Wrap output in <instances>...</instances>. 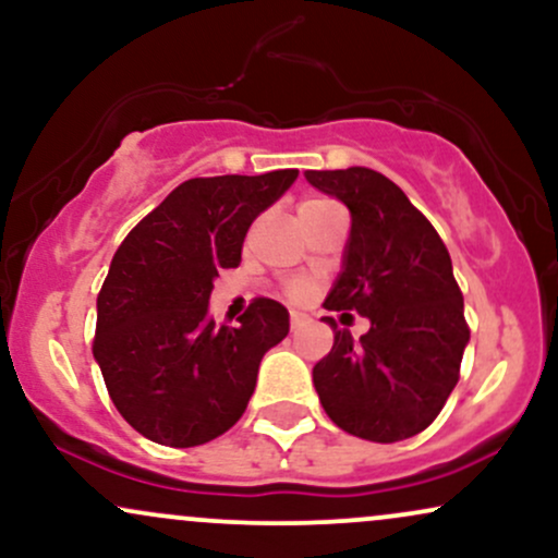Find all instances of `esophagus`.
<instances>
[{"mask_svg": "<svg viewBox=\"0 0 558 558\" xmlns=\"http://www.w3.org/2000/svg\"><path fill=\"white\" fill-rule=\"evenodd\" d=\"M306 323H310V317H306V315H301V312H291V332L301 330V328H304Z\"/></svg>", "mask_w": 558, "mask_h": 558, "instance_id": "obj_1", "label": "esophagus"}]
</instances>
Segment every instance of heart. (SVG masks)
Instances as JSON below:
<instances>
[{"label": "heart", "mask_w": 558, "mask_h": 558, "mask_svg": "<svg viewBox=\"0 0 558 558\" xmlns=\"http://www.w3.org/2000/svg\"><path fill=\"white\" fill-rule=\"evenodd\" d=\"M330 209H341V207H338L332 198L306 196V198H301V204H299V217H317V215L330 213ZM286 293H288V299H293V301H306L312 296V286L306 283V280H293V283H288Z\"/></svg>", "instance_id": "b5f03b06"}]
</instances>
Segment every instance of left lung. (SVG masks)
Segmentation results:
<instances>
[{"mask_svg": "<svg viewBox=\"0 0 558 558\" xmlns=\"http://www.w3.org/2000/svg\"><path fill=\"white\" fill-rule=\"evenodd\" d=\"M349 207L343 272L325 310L369 319L360 341L336 319L332 349L312 369L319 403L345 433L396 444L425 430L459 383L470 328L438 230L383 172L306 170Z\"/></svg>", "mask_w": 558, "mask_h": 558, "instance_id": "left-lung-1", "label": "left lung"}]
</instances>
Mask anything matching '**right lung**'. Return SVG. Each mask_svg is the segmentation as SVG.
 Here are the masks:
<instances>
[{
    "instance_id": "1",
    "label": "right lung",
    "mask_w": 558,
    "mask_h": 558,
    "mask_svg": "<svg viewBox=\"0 0 558 558\" xmlns=\"http://www.w3.org/2000/svg\"><path fill=\"white\" fill-rule=\"evenodd\" d=\"M299 170L191 178L114 252L96 296L94 360L123 420L155 444L202 446L246 412L259 362L288 336V310L254 299L215 325L217 270L239 267L246 230Z\"/></svg>"
}]
</instances>
